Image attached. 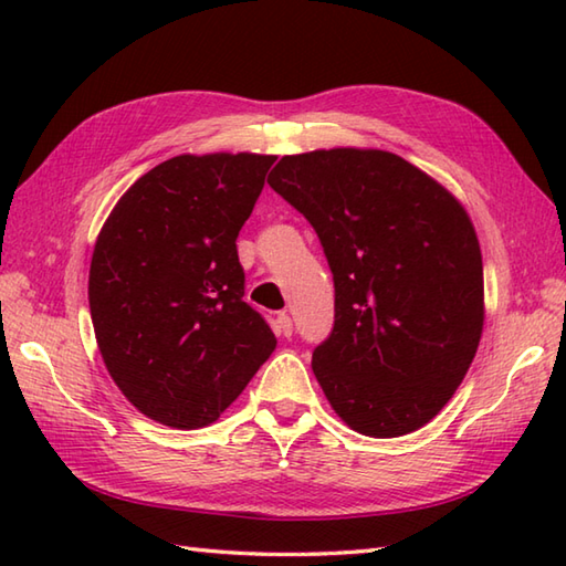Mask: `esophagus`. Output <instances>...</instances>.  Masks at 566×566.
Here are the masks:
<instances>
[{"instance_id": "1", "label": "esophagus", "mask_w": 566, "mask_h": 566, "mask_svg": "<svg viewBox=\"0 0 566 566\" xmlns=\"http://www.w3.org/2000/svg\"><path fill=\"white\" fill-rule=\"evenodd\" d=\"M276 331H280V335H284V338H290V335H292L294 323H292V316L286 314V311H282V314L276 316Z\"/></svg>"}]
</instances>
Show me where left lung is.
<instances>
[{"instance_id": "obj_1", "label": "left lung", "mask_w": 566, "mask_h": 566, "mask_svg": "<svg viewBox=\"0 0 566 566\" xmlns=\"http://www.w3.org/2000/svg\"><path fill=\"white\" fill-rule=\"evenodd\" d=\"M268 185L314 226L335 286L311 367L369 438L426 426L452 399L484 326L482 250L462 203L387 150L284 155Z\"/></svg>"}]
</instances>
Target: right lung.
Masks as SVG:
<instances>
[{"label": "right lung", "mask_w": 566, "mask_h": 566, "mask_svg": "<svg viewBox=\"0 0 566 566\" xmlns=\"http://www.w3.org/2000/svg\"><path fill=\"white\" fill-rule=\"evenodd\" d=\"M274 155H177L118 199L90 268V311L116 387L170 428L213 423L274 350L245 302L235 238Z\"/></svg>", "instance_id": "add662e5"}]
</instances>
